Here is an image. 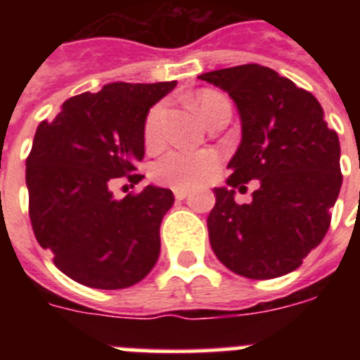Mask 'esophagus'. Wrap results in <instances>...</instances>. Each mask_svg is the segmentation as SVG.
Here are the masks:
<instances>
[{
  "mask_svg": "<svg viewBox=\"0 0 360 360\" xmlns=\"http://www.w3.org/2000/svg\"><path fill=\"white\" fill-rule=\"evenodd\" d=\"M173 193H174V198H176V200H184L187 195H189L191 191L189 189H184V187H174Z\"/></svg>",
  "mask_w": 360,
  "mask_h": 360,
  "instance_id": "1",
  "label": "esophagus"
}]
</instances>
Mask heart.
I'll return each instance as SVG.
<instances>
[{"mask_svg": "<svg viewBox=\"0 0 360 360\" xmlns=\"http://www.w3.org/2000/svg\"><path fill=\"white\" fill-rule=\"evenodd\" d=\"M219 104H227L221 95L214 91H202L193 98V106L198 111L203 120ZM165 106L157 104L148 113L144 126L146 142L149 146H157L162 141L164 133ZM218 165V157L211 151H187V149H174L165 153L153 164V178L171 187H195L203 184L212 174Z\"/></svg>", "mask_w": 360, "mask_h": 360, "instance_id": "heart-1", "label": "heart"}]
</instances>
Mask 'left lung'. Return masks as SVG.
<instances>
[{"instance_id":"left-lung-1","label":"left lung","mask_w":360,"mask_h":360,"mask_svg":"<svg viewBox=\"0 0 360 360\" xmlns=\"http://www.w3.org/2000/svg\"><path fill=\"white\" fill-rule=\"evenodd\" d=\"M229 94L241 141L227 169L231 187H214L209 241L229 270L250 279L285 276L303 263L330 227L341 191V146L310 91L262 65L198 75ZM258 180L253 202L238 206L233 187Z\"/></svg>"}]
</instances>
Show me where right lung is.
Masks as SVG:
<instances>
[{"instance_id":"right-lung-1","label":"right lung","mask_w":360,"mask_h":360,"mask_svg":"<svg viewBox=\"0 0 360 360\" xmlns=\"http://www.w3.org/2000/svg\"><path fill=\"white\" fill-rule=\"evenodd\" d=\"M174 86L110 82L65 101L37 126L27 158L32 229L73 281L117 290L144 279L157 263L171 189L146 186L117 200L111 187L120 176L131 184L144 178L132 173L144 157L146 119Z\"/></svg>"}]
</instances>
